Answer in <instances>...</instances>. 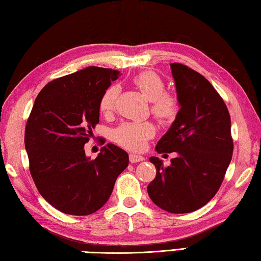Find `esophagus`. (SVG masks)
I'll list each match as a JSON object with an SVG mask.
<instances>
[{
	"instance_id": "34e87169",
	"label": "esophagus",
	"mask_w": 261,
	"mask_h": 261,
	"mask_svg": "<svg viewBox=\"0 0 261 261\" xmlns=\"http://www.w3.org/2000/svg\"><path fill=\"white\" fill-rule=\"evenodd\" d=\"M143 157L140 156V154H136V153H130L129 154V162L130 163H139V162H142L143 161Z\"/></svg>"
}]
</instances>
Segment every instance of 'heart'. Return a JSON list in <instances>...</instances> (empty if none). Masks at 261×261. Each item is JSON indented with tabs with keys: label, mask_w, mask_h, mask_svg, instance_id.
Wrapping results in <instances>:
<instances>
[{
	"label": "heart",
	"mask_w": 261,
	"mask_h": 261,
	"mask_svg": "<svg viewBox=\"0 0 261 261\" xmlns=\"http://www.w3.org/2000/svg\"><path fill=\"white\" fill-rule=\"evenodd\" d=\"M141 94L151 102V113L159 121L167 122L174 119L179 103L174 96L165 93V84L157 73L144 71L133 79ZM118 87L110 86L104 90L99 99V110L103 113L111 112L116 103ZM154 126L151 122H125L113 130L112 138L114 142L121 147L130 150H141L144 148L149 139L154 135Z\"/></svg>",
	"instance_id": "b5f03b06"
}]
</instances>
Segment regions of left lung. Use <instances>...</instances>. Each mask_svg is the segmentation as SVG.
<instances>
[{
  "label": "left lung",
  "instance_id": "8db88e82",
  "mask_svg": "<svg viewBox=\"0 0 261 261\" xmlns=\"http://www.w3.org/2000/svg\"><path fill=\"white\" fill-rule=\"evenodd\" d=\"M180 110L158 141V153L175 152L165 167L158 157L156 177L148 186L152 202L170 213H189L211 200L229 166L234 143L230 116L210 81L180 63L171 64Z\"/></svg>",
  "mask_w": 261,
  "mask_h": 261
}]
</instances>
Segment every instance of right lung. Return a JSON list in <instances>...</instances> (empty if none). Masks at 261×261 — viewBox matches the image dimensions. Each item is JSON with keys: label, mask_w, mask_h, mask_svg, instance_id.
<instances>
[{"label": "right lung", "mask_w": 261, "mask_h": 261, "mask_svg": "<svg viewBox=\"0 0 261 261\" xmlns=\"http://www.w3.org/2000/svg\"><path fill=\"white\" fill-rule=\"evenodd\" d=\"M120 72L88 66L45 85L25 128L30 172L41 196L58 211L88 216L108 202L128 153L109 143L94 161L85 144L99 122V99Z\"/></svg>", "instance_id": "add662e5"}]
</instances>
